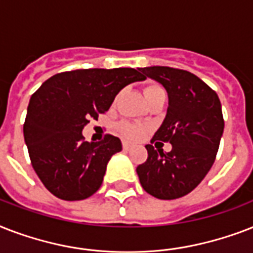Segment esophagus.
Here are the masks:
<instances>
[{"label":"esophagus","mask_w":253,"mask_h":253,"mask_svg":"<svg viewBox=\"0 0 253 253\" xmlns=\"http://www.w3.org/2000/svg\"><path fill=\"white\" fill-rule=\"evenodd\" d=\"M132 147H134V146H132V144H130V143L123 142V150H125V151H130Z\"/></svg>","instance_id":"obj_1"}]
</instances>
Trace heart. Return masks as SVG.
Masks as SVG:
<instances>
[{
	"label": "heart",
	"mask_w": 253,
	"mask_h": 253,
	"mask_svg": "<svg viewBox=\"0 0 253 253\" xmlns=\"http://www.w3.org/2000/svg\"><path fill=\"white\" fill-rule=\"evenodd\" d=\"M162 86H159L156 84L147 85L143 90V94L146 97V101L150 98L151 95L158 93V91H162ZM119 131L122 132V135L125 138L130 139V140H136V139L142 138L143 134L146 132V127L139 126V125H134V123H127L123 122L119 125Z\"/></svg>",
	"instance_id": "obj_1"
}]
</instances>
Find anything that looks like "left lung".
<instances>
[{"instance_id":"1","label":"left lung","mask_w":253,"mask_h":253,"mask_svg":"<svg viewBox=\"0 0 253 253\" xmlns=\"http://www.w3.org/2000/svg\"><path fill=\"white\" fill-rule=\"evenodd\" d=\"M166 87L168 109L151 143L169 141L164 154L147 144L148 159L136 168L143 189L159 200H176L190 193L214 164L224 122L218 94L196 75L169 67L140 68Z\"/></svg>"}]
</instances>
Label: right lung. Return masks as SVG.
<instances>
[{
	"instance_id": "1",
	"label": "right lung",
	"mask_w": 253,
	"mask_h": 253,
	"mask_svg": "<svg viewBox=\"0 0 253 253\" xmlns=\"http://www.w3.org/2000/svg\"><path fill=\"white\" fill-rule=\"evenodd\" d=\"M144 79L132 68L77 69L49 77L31 95L25 142L34 170L53 196L80 201L98 190L122 143L113 135L85 142L83 128L109 110L123 87Z\"/></svg>"
}]
</instances>
